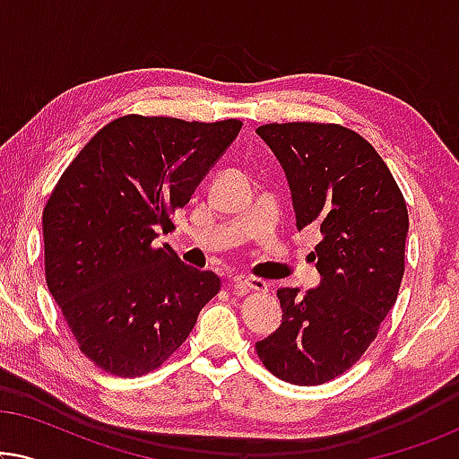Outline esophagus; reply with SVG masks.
<instances>
[{
  "label": "esophagus",
  "instance_id": "esophagus-1",
  "mask_svg": "<svg viewBox=\"0 0 459 459\" xmlns=\"http://www.w3.org/2000/svg\"><path fill=\"white\" fill-rule=\"evenodd\" d=\"M231 290H234V294H247L250 290L267 292L269 284L261 278H244V275H236V278L231 280Z\"/></svg>",
  "mask_w": 459,
  "mask_h": 459
}]
</instances>
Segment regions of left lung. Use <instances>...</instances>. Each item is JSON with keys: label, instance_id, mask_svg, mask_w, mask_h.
<instances>
[{"label": "left lung", "instance_id": "1", "mask_svg": "<svg viewBox=\"0 0 459 459\" xmlns=\"http://www.w3.org/2000/svg\"><path fill=\"white\" fill-rule=\"evenodd\" d=\"M284 167L297 228L317 225L322 284L280 288L281 325L255 344L275 378L299 386L334 380L378 336L397 300L410 230L405 198L372 143L336 123L256 129Z\"/></svg>", "mask_w": 459, "mask_h": 459}]
</instances>
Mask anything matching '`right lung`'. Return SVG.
Listing matches in <instances>:
<instances>
[{"mask_svg":"<svg viewBox=\"0 0 459 459\" xmlns=\"http://www.w3.org/2000/svg\"><path fill=\"white\" fill-rule=\"evenodd\" d=\"M242 121L118 117L65 169L43 209L46 281L81 353L137 378L190 336L221 278L186 265L159 230H175Z\"/></svg>","mask_w":459,"mask_h":459,"instance_id":"right-lung-1","label":"right lung"}]
</instances>
